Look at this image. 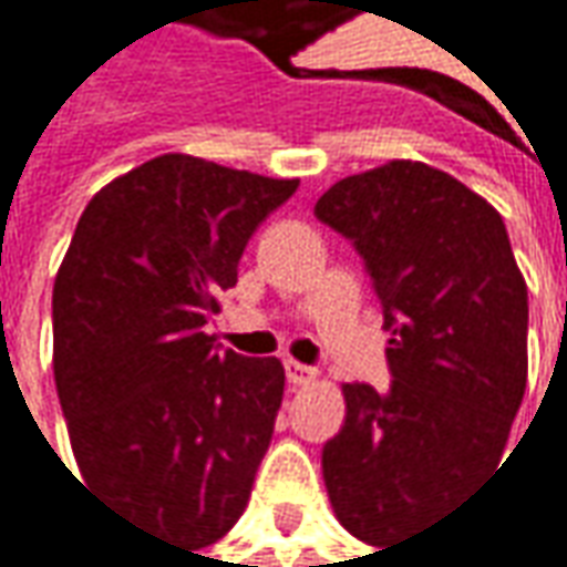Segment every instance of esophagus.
<instances>
[{
    "mask_svg": "<svg viewBox=\"0 0 567 567\" xmlns=\"http://www.w3.org/2000/svg\"><path fill=\"white\" fill-rule=\"evenodd\" d=\"M285 377H288L291 385H307V382L317 380V370H313V367H307V363L285 361Z\"/></svg>",
    "mask_w": 567,
    "mask_h": 567,
    "instance_id": "obj_1",
    "label": "esophagus"
}]
</instances>
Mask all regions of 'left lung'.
<instances>
[{"label":"left lung","instance_id":"8db88e82","mask_svg":"<svg viewBox=\"0 0 567 567\" xmlns=\"http://www.w3.org/2000/svg\"><path fill=\"white\" fill-rule=\"evenodd\" d=\"M313 213L361 254L392 332V385H342L326 493L348 534L404 543L502 458L527 385V285L502 216L440 168L392 159Z\"/></svg>","mask_w":567,"mask_h":567}]
</instances>
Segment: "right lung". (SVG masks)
<instances>
[{
    "mask_svg": "<svg viewBox=\"0 0 567 567\" xmlns=\"http://www.w3.org/2000/svg\"><path fill=\"white\" fill-rule=\"evenodd\" d=\"M298 190L166 153L109 182L52 288V370L90 486L185 549L245 512L282 404L276 358L223 351L206 322L250 235Z\"/></svg>",
    "mask_w": 567,
    "mask_h": 567,
    "instance_id": "add662e5",
    "label": "right lung"
}]
</instances>
